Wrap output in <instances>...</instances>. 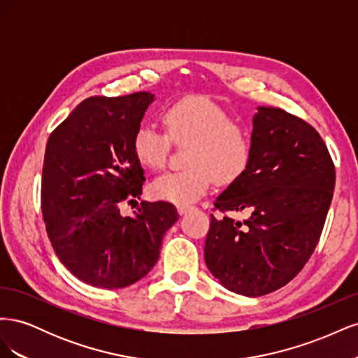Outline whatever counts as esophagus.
<instances>
[{
  "mask_svg": "<svg viewBox=\"0 0 358 358\" xmlns=\"http://www.w3.org/2000/svg\"><path fill=\"white\" fill-rule=\"evenodd\" d=\"M192 208L191 206H188V204H179L178 206V212L180 213V215H185L187 212H189Z\"/></svg>",
  "mask_w": 358,
  "mask_h": 358,
  "instance_id": "obj_1",
  "label": "esophagus"
}]
</instances>
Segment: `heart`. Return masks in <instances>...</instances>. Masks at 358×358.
Returning <instances> with one entry per match:
<instances>
[{
    "instance_id": "b5f03b06",
    "label": "heart",
    "mask_w": 358,
    "mask_h": 358,
    "mask_svg": "<svg viewBox=\"0 0 358 358\" xmlns=\"http://www.w3.org/2000/svg\"><path fill=\"white\" fill-rule=\"evenodd\" d=\"M162 122L167 134L150 124H142L134 133V155L145 169H164L170 138L191 145L188 167L157 178L150 185L154 197L189 204L204 196L213 179L231 183L243 175L252 154L251 133L220 104L200 95L185 96L167 107Z\"/></svg>"
}]
</instances>
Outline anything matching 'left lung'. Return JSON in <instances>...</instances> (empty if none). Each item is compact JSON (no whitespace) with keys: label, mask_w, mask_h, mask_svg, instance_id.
I'll return each instance as SVG.
<instances>
[{"label":"left lung","mask_w":358,"mask_h":358,"mask_svg":"<svg viewBox=\"0 0 358 358\" xmlns=\"http://www.w3.org/2000/svg\"><path fill=\"white\" fill-rule=\"evenodd\" d=\"M252 154L243 175L220 194L204 259L230 291L259 297L287 285L308 263L334 191V164L318 131L276 107H258Z\"/></svg>","instance_id":"left-lung-1"}]
</instances>
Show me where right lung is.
<instances>
[{
	"label": "right lung",
	"instance_id": "1",
	"mask_svg": "<svg viewBox=\"0 0 358 358\" xmlns=\"http://www.w3.org/2000/svg\"><path fill=\"white\" fill-rule=\"evenodd\" d=\"M152 101L149 92L90 96L48 140L41 212L49 241L61 263L96 288H124L146 276L179 218L167 201H142L136 216L119 210L142 194L133 137Z\"/></svg>",
	"mask_w": 358,
	"mask_h": 358
}]
</instances>
